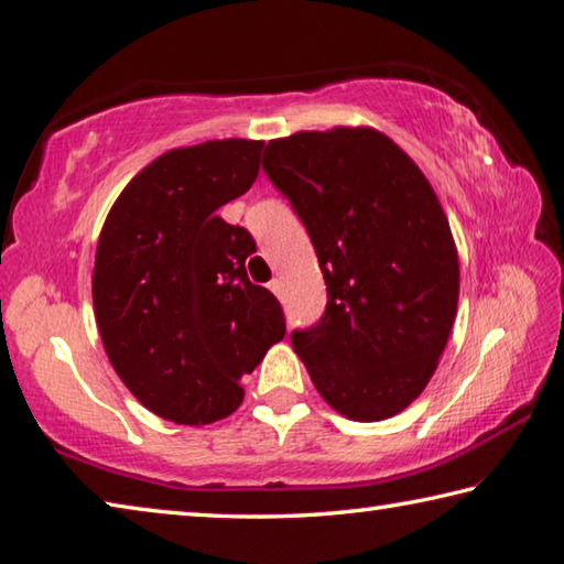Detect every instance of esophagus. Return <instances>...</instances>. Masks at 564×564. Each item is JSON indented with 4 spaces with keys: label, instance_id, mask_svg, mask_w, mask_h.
I'll list each match as a JSON object with an SVG mask.
<instances>
[{
    "label": "esophagus",
    "instance_id": "esophagus-1",
    "mask_svg": "<svg viewBox=\"0 0 564 564\" xmlns=\"http://www.w3.org/2000/svg\"><path fill=\"white\" fill-rule=\"evenodd\" d=\"M270 290L276 294V297H282V294H284V284H282V280H272V282H270Z\"/></svg>",
    "mask_w": 564,
    "mask_h": 564
}]
</instances>
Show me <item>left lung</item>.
<instances>
[{
  "label": "left lung",
  "mask_w": 564,
  "mask_h": 564,
  "mask_svg": "<svg viewBox=\"0 0 564 564\" xmlns=\"http://www.w3.org/2000/svg\"><path fill=\"white\" fill-rule=\"evenodd\" d=\"M262 167L315 245L327 310L292 347L332 410L380 422L417 400L457 317L459 260L422 170L372 127L272 140Z\"/></svg>",
  "instance_id": "8db88e82"
}]
</instances>
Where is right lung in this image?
<instances>
[{
  "label": "right lung",
  "mask_w": 564,
  "mask_h": 564,
  "mask_svg": "<svg viewBox=\"0 0 564 564\" xmlns=\"http://www.w3.org/2000/svg\"><path fill=\"white\" fill-rule=\"evenodd\" d=\"M264 142L170 150L137 174L99 232L91 300L119 380L156 417L209 424L242 404V375L284 337L245 262L254 239L217 209L252 187Z\"/></svg>",
  "instance_id": "obj_1"
}]
</instances>
